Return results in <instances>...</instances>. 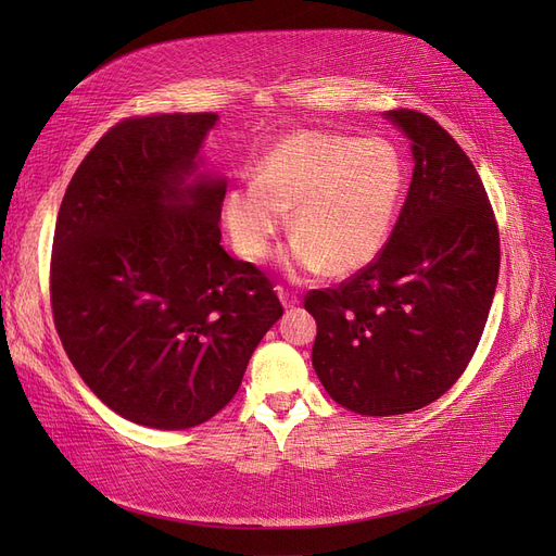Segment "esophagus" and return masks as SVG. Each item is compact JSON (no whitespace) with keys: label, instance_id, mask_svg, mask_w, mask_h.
Segmentation results:
<instances>
[{"label":"esophagus","instance_id":"esophagus-1","mask_svg":"<svg viewBox=\"0 0 556 556\" xmlns=\"http://www.w3.org/2000/svg\"><path fill=\"white\" fill-rule=\"evenodd\" d=\"M276 292H278V296H280V301H282V306H285V308H294V306L299 304V296H296V292H292V290H288V288H282V285H278Z\"/></svg>","mask_w":556,"mask_h":556}]
</instances>
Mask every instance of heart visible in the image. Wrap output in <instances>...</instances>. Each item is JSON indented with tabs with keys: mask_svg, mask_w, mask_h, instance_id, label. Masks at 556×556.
Returning a JSON list of instances; mask_svg holds the SVG:
<instances>
[{
	"mask_svg": "<svg viewBox=\"0 0 556 556\" xmlns=\"http://www.w3.org/2000/svg\"><path fill=\"white\" fill-rule=\"evenodd\" d=\"M403 162L384 139L294 131L260 166L257 178L225 199L231 239L248 260L266 257L292 208V271L352 274L390 237L403 194Z\"/></svg>",
	"mask_w": 556,
	"mask_h": 556,
	"instance_id": "1",
	"label": "heart"
}]
</instances>
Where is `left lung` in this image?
I'll use <instances>...</instances> for the list:
<instances>
[{
  "instance_id": "1",
  "label": "left lung",
  "mask_w": 556,
  "mask_h": 556,
  "mask_svg": "<svg viewBox=\"0 0 556 556\" xmlns=\"http://www.w3.org/2000/svg\"><path fill=\"white\" fill-rule=\"evenodd\" d=\"M413 141L415 169L390 239L339 288L311 290L313 366L339 406L368 417L429 406L473 359L501 245L473 162L431 115L384 113Z\"/></svg>"
}]
</instances>
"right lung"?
<instances>
[{
	"mask_svg": "<svg viewBox=\"0 0 556 556\" xmlns=\"http://www.w3.org/2000/svg\"><path fill=\"white\" fill-rule=\"evenodd\" d=\"M215 113L131 115L76 169L58 213L50 306L78 376L121 417L190 429L239 392L282 315L220 245L223 178L185 185Z\"/></svg>",
	"mask_w": 556,
	"mask_h": 556,
	"instance_id": "1",
	"label": "right lung"
}]
</instances>
